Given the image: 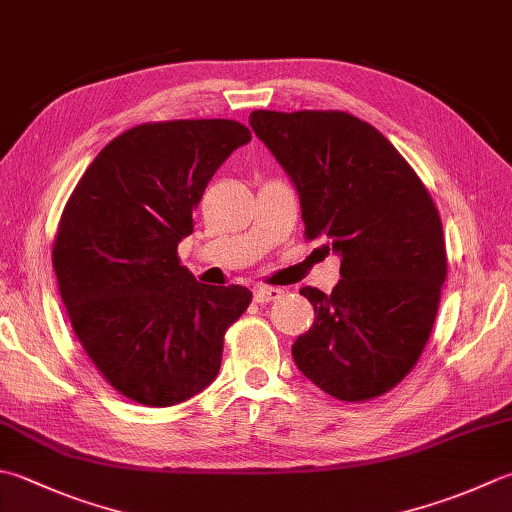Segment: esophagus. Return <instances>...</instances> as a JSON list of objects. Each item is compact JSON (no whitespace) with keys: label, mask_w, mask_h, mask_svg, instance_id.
<instances>
[{"label":"esophagus","mask_w":512,"mask_h":512,"mask_svg":"<svg viewBox=\"0 0 512 512\" xmlns=\"http://www.w3.org/2000/svg\"><path fill=\"white\" fill-rule=\"evenodd\" d=\"M253 295H255V302L266 304V302H275V299L282 297L284 290L282 288H273V286H257L253 290Z\"/></svg>","instance_id":"1"}]
</instances>
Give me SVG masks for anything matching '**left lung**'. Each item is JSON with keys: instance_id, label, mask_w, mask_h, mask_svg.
Here are the masks:
<instances>
[{"instance_id": "8db88e82", "label": "left lung", "mask_w": 512, "mask_h": 512, "mask_svg": "<svg viewBox=\"0 0 512 512\" xmlns=\"http://www.w3.org/2000/svg\"><path fill=\"white\" fill-rule=\"evenodd\" d=\"M255 135L293 179L308 242L342 255L326 295L304 286L313 328L297 368L339 402H368L415 368L433 330L448 270L442 219L399 150L342 110H253Z\"/></svg>"}]
</instances>
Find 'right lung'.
Masks as SVG:
<instances>
[{"label":"right lung","instance_id":"1","mask_svg":"<svg viewBox=\"0 0 512 512\" xmlns=\"http://www.w3.org/2000/svg\"><path fill=\"white\" fill-rule=\"evenodd\" d=\"M248 142L233 119L139 124L68 197L53 244L59 295L90 362L130 402L166 408L204 390L253 299L197 282L177 255L215 170Z\"/></svg>","mask_w":512,"mask_h":512}]
</instances>
